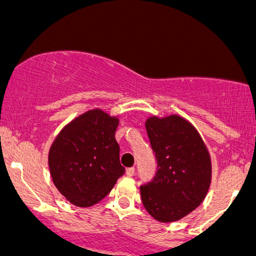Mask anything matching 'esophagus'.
<instances>
[{
	"instance_id": "1",
	"label": "esophagus",
	"mask_w": 256,
	"mask_h": 256,
	"mask_svg": "<svg viewBox=\"0 0 256 256\" xmlns=\"http://www.w3.org/2000/svg\"><path fill=\"white\" fill-rule=\"evenodd\" d=\"M134 172H136L134 167H128V168L126 170V176H128V177H132V176L134 174Z\"/></svg>"
}]
</instances>
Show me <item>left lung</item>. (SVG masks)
<instances>
[{"label": "left lung", "mask_w": 256, "mask_h": 256, "mask_svg": "<svg viewBox=\"0 0 256 256\" xmlns=\"http://www.w3.org/2000/svg\"><path fill=\"white\" fill-rule=\"evenodd\" d=\"M146 128L158 172L152 182L140 185L143 206L158 222H177L207 195L212 179L210 152L196 128L179 116H152Z\"/></svg>", "instance_id": "left-lung-1"}]
</instances>
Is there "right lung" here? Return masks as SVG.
Instances as JSON below:
<instances>
[{"instance_id": "obj_1", "label": "right lung", "mask_w": 256, "mask_h": 256, "mask_svg": "<svg viewBox=\"0 0 256 256\" xmlns=\"http://www.w3.org/2000/svg\"><path fill=\"white\" fill-rule=\"evenodd\" d=\"M119 119L92 110L61 130L49 150L55 186L73 204L90 207L110 194L124 174L116 140Z\"/></svg>"}]
</instances>
